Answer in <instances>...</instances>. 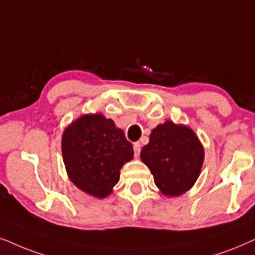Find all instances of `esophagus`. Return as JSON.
I'll return each mask as SVG.
<instances>
[{
  "instance_id": "1",
  "label": "esophagus",
  "mask_w": 255,
  "mask_h": 255,
  "mask_svg": "<svg viewBox=\"0 0 255 255\" xmlns=\"http://www.w3.org/2000/svg\"><path fill=\"white\" fill-rule=\"evenodd\" d=\"M133 148H134V155H135V157H138V155H140V151H141V144H140V142H135L134 145H133Z\"/></svg>"
}]
</instances>
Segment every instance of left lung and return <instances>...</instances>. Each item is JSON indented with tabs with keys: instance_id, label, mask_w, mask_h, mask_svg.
I'll return each instance as SVG.
<instances>
[{
	"instance_id": "8db88e82",
	"label": "left lung",
	"mask_w": 255,
	"mask_h": 255,
	"mask_svg": "<svg viewBox=\"0 0 255 255\" xmlns=\"http://www.w3.org/2000/svg\"><path fill=\"white\" fill-rule=\"evenodd\" d=\"M140 156L159 191L176 197L196 183L204 162V148L191 128L167 121L151 130Z\"/></svg>"
}]
</instances>
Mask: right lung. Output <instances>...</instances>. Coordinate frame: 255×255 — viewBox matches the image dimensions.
<instances>
[{
	"instance_id": "add662e5",
	"label": "right lung",
	"mask_w": 255,
	"mask_h": 255,
	"mask_svg": "<svg viewBox=\"0 0 255 255\" xmlns=\"http://www.w3.org/2000/svg\"><path fill=\"white\" fill-rule=\"evenodd\" d=\"M62 152L70 181L97 198L111 195L122 165L134 156L122 129L100 113L85 114L65 128Z\"/></svg>"
}]
</instances>
